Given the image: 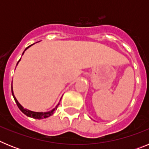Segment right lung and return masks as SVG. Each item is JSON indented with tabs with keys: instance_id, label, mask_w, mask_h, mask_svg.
<instances>
[{
	"instance_id": "1",
	"label": "right lung",
	"mask_w": 149,
	"mask_h": 149,
	"mask_svg": "<svg viewBox=\"0 0 149 149\" xmlns=\"http://www.w3.org/2000/svg\"><path fill=\"white\" fill-rule=\"evenodd\" d=\"M31 45H30L28 46L27 48H26V49L24 50V51H25L26 50H27V48H28L29 47H30ZM24 51L23 52L22 55L24 54ZM20 60H21V59H20ZM20 60H18V62L20 61ZM18 63H17V65H18ZM12 94H13V98H14V99H15V103H16L17 106L18 107V108L20 109L21 111H22L24 114H25L26 116H27L31 117V118H33V119H45V118H48V117L51 116L53 115L54 110H56V109H57V107H58V105L60 104V103H59L55 107V108H54L53 110H51V111H48V112H45V113H42V112H33V111H31V110H27V109L24 108L23 107H22V105L19 104V102L17 101V99L15 98V95H14V93H13V81H12Z\"/></svg>"
}]
</instances>
